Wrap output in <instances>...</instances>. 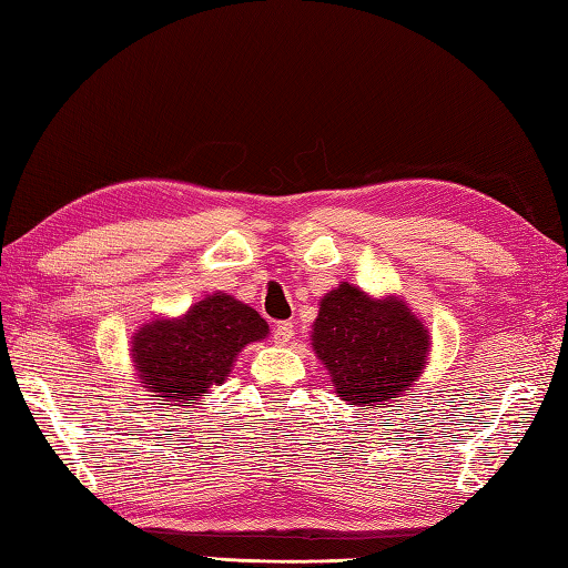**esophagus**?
<instances>
[{"label":"esophagus","mask_w":568,"mask_h":568,"mask_svg":"<svg viewBox=\"0 0 568 568\" xmlns=\"http://www.w3.org/2000/svg\"><path fill=\"white\" fill-rule=\"evenodd\" d=\"M293 336H295V324L293 322H277L275 327H273V342L277 346L291 344Z\"/></svg>","instance_id":"34e87169"}]
</instances>
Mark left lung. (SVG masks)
Returning <instances> with one entry per match:
<instances>
[{
    "instance_id": "left-lung-1",
    "label": "left lung",
    "mask_w": 568,
    "mask_h": 568,
    "mask_svg": "<svg viewBox=\"0 0 568 568\" xmlns=\"http://www.w3.org/2000/svg\"><path fill=\"white\" fill-rule=\"evenodd\" d=\"M312 346L342 400L381 405L400 397L427 364V329L397 300H373L342 283L327 293Z\"/></svg>"
}]
</instances>
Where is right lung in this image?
I'll return each mask as SVG.
<instances>
[{
    "label": "right lung",
    "instance_id": "right-lung-1",
    "mask_svg": "<svg viewBox=\"0 0 568 568\" xmlns=\"http://www.w3.org/2000/svg\"><path fill=\"white\" fill-rule=\"evenodd\" d=\"M265 334L268 324L256 310L214 293L190 307L183 320H155L141 327L131 352L143 388L163 405H178L224 383L241 348Z\"/></svg>",
    "mask_w": 568,
    "mask_h": 568
}]
</instances>
